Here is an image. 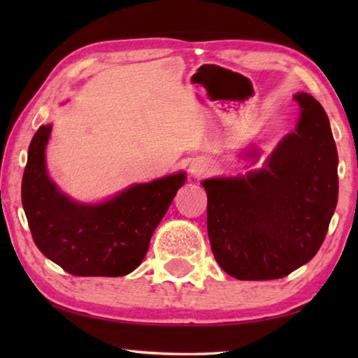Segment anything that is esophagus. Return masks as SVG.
Returning a JSON list of instances; mask_svg holds the SVG:
<instances>
[{"label":"esophagus","instance_id":"obj_1","mask_svg":"<svg viewBox=\"0 0 358 358\" xmlns=\"http://www.w3.org/2000/svg\"><path fill=\"white\" fill-rule=\"evenodd\" d=\"M208 167L209 164L204 158H194L191 164H189V172H191L194 178H201L208 172Z\"/></svg>","mask_w":358,"mask_h":358}]
</instances>
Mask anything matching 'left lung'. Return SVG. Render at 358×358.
I'll return each instance as SVG.
<instances>
[{"label": "left lung", "mask_w": 358, "mask_h": 358, "mask_svg": "<svg viewBox=\"0 0 358 358\" xmlns=\"http://www.w3.org/2000/svg\"><path fill=\"white\" fill-rule=\"evenodd\" d=\"M294 100L296 126L262 169L201 181L212 252L237 280L283 278L313 260L337 206L338 155L328 115L309 94Z\"/></svg>", "instance_id": "left-lung-1"}]
</instances>
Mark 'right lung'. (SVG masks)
I'll use <instances>...</instances> for the list:
<instances>
[{
	"instance_id": "obj_1",
	"label": "right lung",
	"mask_w": 358,
	"mask_h": 358,
	"mask_svg": "<svg viewBox=\"0 0 358 358\" xmlns=\"http://www.w3.org/2000/svg\"><path fill=\"white\" fill-rule=\"evenodd\" d=\"M52 124L30 141L21 201L35 245L78 277H123L146 257L150 237L185 185L186 172L132 185L100 203H83L62 192L45 166Z\"/></svg>"
}]
</instances>
